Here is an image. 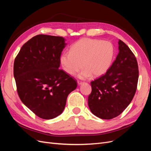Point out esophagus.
Listing matches in <instances>:
<instances>
[{"instance_id":"1","label":"esophagus","mask_w":151,"mask_h":151,"mask_svg":"<svg viewBox=\"0 0 151 151\" xmlns=\"http://www.w3.org/2000/svg\"><path fill=\"white\" fill-rule=\"evenodd\" d=\"M82 84H83V83H82V82H81V81H77V84H78L79 86L81 85Z\"/></svg>"}]
</instances>
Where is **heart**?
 <instances>
[{
	"label": "heart",
	"mask_w": 151,
	"mask_h": 151,
	"mask_svg": "<svg viewBox=\"0 0 151 151\" xmlns=\"http://www.w3.org/2000/svg\"><path fill=\"white\" fill-rule=\"evenodd\" d=\"M114 53L115 48L109 41L84 38L73 44L70 52L62 53L60 62L63 70L70 76L76 74L83 67L78 77L84 79L92 75L104 74L111 65Z\"/></svg>",
	"instance_id": "obj_1"
}]
</instances>
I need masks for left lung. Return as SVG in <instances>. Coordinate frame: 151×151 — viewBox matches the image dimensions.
Masks as SVG:
<instances>
[{"mask_svg": "<svg viewBox=\"0 0 151 151\" xmlns=\"http://www.w3.org/2000/svg\"><path fill=\"white\" fill-rule=\"evenodd\" d=\"M119 52L105 74L91 83L92 92L88 106L95 116L109 120L120 115L132 101L139 79L138 63L134 54L122 40Z\"/></svg>", "mask_w": 151, "mask_h": 151, "instance_id": "left-lung-1", "label": "left lung"}]
</instances>
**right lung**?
<instances>
[{
    "label": "right lung",
    "mask_w": 151,
    "mask_h": 151,
    "mask_svg": "<svg viewBox=\"0 0 151 151\" xmlns=\"http://www.w3.org/2000/svg\"><path fill=\"white\" fill-rule=\"evenodd\" d=\"M67 44L62 36L38 35L23 45L14 63L18 95L23 104L45 120L60 115L76 81L59 69Z\"/></svg>",
    "instance_id": "1"
}]
</instances>
